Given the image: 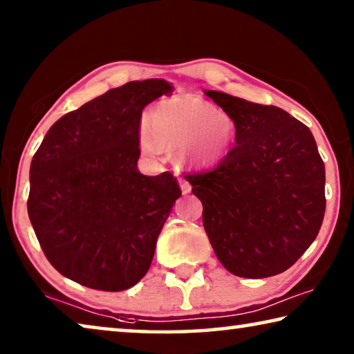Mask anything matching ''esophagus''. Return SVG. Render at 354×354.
I'll use <instances>...</instances> for the list:
<instances>
[{
    "mask_svg": "<svg viewBox=\"0 0 354 354\" xmlns=\"http://www.w3.org/2000/svg\"><path fill=\"white\" fill-rule=\"evenodd\" d=\"M179 186H181V190H183V194H189L190 192V184H189V181L187 179H184V178H179Z\"/></svg>",
    "mask_w": 354,
    "mask_h": 354,
    "instance_id": "obj_1",
    "label": "esophagus"
}]
</instances>
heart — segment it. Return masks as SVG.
Returning <instances> with one entry per match:
<instances>
[{"label":"heart","instance_id":"b5f03b06","mask_svg":"<svg viewBox=\"0 0 354 354\" xmlns=\"http://www.w3.org/2000/svg\"><path fill=\"white\" fill-rule=\"evenodd\" d=\"M234 140V122L223 111L186 96L157 102L142 126V147L157 154L176 149L184 164L211 165L221 160Z\"/></svg>","mask_w":354,"mask_h":354}]
</instances>
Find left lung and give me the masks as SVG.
Segmentation results:
<instances>
[{
  "instance_id": "obj_1",
  "label": "left lung",
  "mask_w": 354,
  "mask_h": 354,
  "mask_svg": "<svg viewBox=\"0 0 354 354\" xmlns=\"http://www.w3.org/2000/svg\"><path fill=\"white\" fill-rule=\"evenodd\" d=\"M234 122L218 165L190 173L203 227L218 261L238 277L287 271L322 228L324 164L310 129L274 105L206 91Z\"/></svg>"
}]
</instances>
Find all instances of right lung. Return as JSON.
Wrapping results in <instances>:
<instances>
[{
    "instance_id": "right-lung-1",
    "label": "right lung",
    "mask_w": 354,
    "mask_h": 354,
    "mask_svg": "<svg viewBox=\"0 0 354 354\" xmlns=\"http://www.w3.org/2000/svg\"><path fill=\"white\" fill-rule=\"evenodd\" d=\"M170 83L129 82L61 116L30 168L28 216L56 271L93 290L122 291L148 272L181 189L170 171L137 170L142 110Z\"/></svg>"
}]
</instances>
